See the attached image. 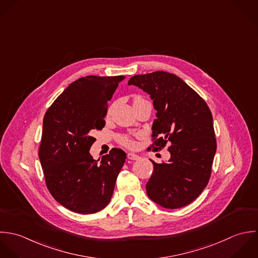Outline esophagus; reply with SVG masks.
<instances>
[{
  "label": "esophagus",
  "mask_w": 258,
  "mask_h": 258,
  "mask_svg": "<svg viewBox=\"0 0 258 258\" xmlns=\"http://www.w3.org/2000/svg\"><path fill=\"white\" fill-rule=\"evenodd\" d=\"M127 158L131 159V160H138V159H140V156L138 155H136V154L130 153V154H127Z\"/></svg>",
  "instance_id": "34e87169"
}]
</instances>
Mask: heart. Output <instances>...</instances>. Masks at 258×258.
Returning a JSON list of instances; mask_svg holds the SVG:
<instances>
[{"mask_svg":"<svg viewBox=\"0 0 258 258\" xmlns=\"http://www.w3.org/2000/svg\"><path fill=\"white\" fill-rule=\"evenodd\" d=\"M141 99H142V98L137 97V98H135V99H134V102H136V101H138V100H141ZM110 109H111V106H109V108H108V112L110 111ZM119 143H120L121 145L125 146V147H128V148L134 147V141H133L131 138L126 137V136H122V137H120V138H119Z\"/></svg>","mask_w":258,"mask_h":258,"instance_id":"1","label":"heart"}]
</instances>
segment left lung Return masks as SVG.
Instances as JSON below:
<instances>
[{"instance_id": "left-lung-1", "label": "left lung", "mask_w": 258, "mask_h": 258, "mask_svg": "<svg viewBox=\"0 0 258 258\" xmlns=\"http://www.w3.org/2000/svg\"><path fill=\"white\" fill-rule=\"evenodd\" d=\"M148 93L154 101L156 118L153 123V145L162 150L170 144L167 162L154 164L148 181L149 198L164 208H180L192 203L206 188L216 140L211 111L205 100L180 78L157 71L137 75L128 86Z\"/></svg>"}]
</instances>
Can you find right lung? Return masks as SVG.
<instances>
[{
    "label": "right lung",
    "mask_w": 258,
    "mask_h": 258,
    "mask_svg": "<svg viewBox=\"0 0 258 258\" xmlns=\"http://www.w3.org/2000/svg\"><path fill=\"white\" fill-rule=\"evenodd\" d=\"M123 76H88L72 83L45 113L39 157L52 198L82 214L96 213L110 202L126 155L112 149L100 163L90 155L102 130L107 102Z\"/></svg>",
    "instance_id": "obj_1"
}]
</instances>
